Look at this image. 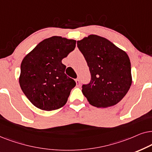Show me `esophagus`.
I'll return each mask as SVG.
<instances>
[{"instance_id":"esophagus-1","label":"esophagus","mask_w":152,"mask_h":152,"mask_svg":"<svg viewBox=\"0 0 152 152\" xmlns=\"http://www.w3.org/2000/svg\"><path fill=\"white\" fill-rule=\"evenodd\" d=\"M75 81H76V86L78 87H79L80 86V80L77 78V79L75 80Z\"/></svg>"}]
</instances>
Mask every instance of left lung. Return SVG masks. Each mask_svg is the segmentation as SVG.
Instances as JSON below:
<instances>
[{
  "label": "left lung",
  "instance_id": "8db88e82",
  "mask_svg": "<svg viewBox=\"0 0 152 152\" xmlns=\"http://www.w3.org/2000/svg\"><path fill=\"white\" fill-rule=\"evenodd\" d=\"M77 46L90 72V82L82 86L83 94L89 103L97 108H107L120 102L132 83L131 62L126 53L96 35L77 41Z\"/></svg>",
  "mask_w": 152,
  "mask_h": 152
}]
</instances>
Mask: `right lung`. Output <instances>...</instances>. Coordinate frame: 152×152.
<instances>
[{
    "label": "right lung",
    "instance_id": "1",
    "mask_svg": "<svg viewBox=\"0 0 152 152\" xmlns=\"http://www.w3.org/2000/svg\"><path fill=\"white\" fill-rule=\"evenodd\" d=\"M75 47V40L53 36L38 44L22 60L20 87L37 108L57 110L67 102L76 82L65 74L62 60Z\"/></svg>",
    "mask_w": 152,
    "mask_h": 152
}]
</instances>
